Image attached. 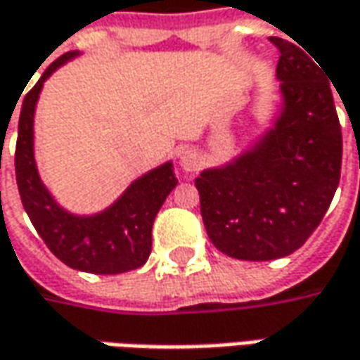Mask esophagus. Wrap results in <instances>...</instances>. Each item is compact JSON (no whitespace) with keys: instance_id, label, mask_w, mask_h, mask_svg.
<instances>
[{"instance_id":"esophagus-1","label":"esophagus","mask_w":360,"mask_h":360,"mask_svg":"<svg viewBox=\"0 0 360 360\" xmlns=\"http://www.w3.org/2000/svg\"><path fill=\"white\" fill-rule=\"evenodd\" d=\"M179 165L185 173H195L199 169V165H201V157H199V153L195 149L185 147V149H181L179 153Z\"/></svg>"}]
</instances>
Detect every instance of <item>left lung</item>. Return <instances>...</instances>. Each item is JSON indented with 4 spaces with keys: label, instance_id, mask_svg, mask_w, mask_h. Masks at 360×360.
Returning <instances> with one entry per match:
<instances>
[{
    "label": "left lung",
    "instance_id": "left-lung-1",
    "mask_svg": "<svg viewBox=\"0 0 360 360\" xmlns=\"http://www.w3.org/2000/svg\"><path fill=\"white\" fill-rule=\"evenodd\" d=\"M271 41L281 51L271 125L195 179L209 239L241 261L295 253L325 217L341 177V125L325 73L301 47Z\"/></svg>",
    "mask_w": 360,
    "mask_h": 360
}]
</instances>
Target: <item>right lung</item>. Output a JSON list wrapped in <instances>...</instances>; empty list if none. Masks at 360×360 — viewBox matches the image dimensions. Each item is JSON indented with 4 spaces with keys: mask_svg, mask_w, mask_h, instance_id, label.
I'll return each mask as SVG.
<instances>
[{
    "mask_svg": "<svg viewBox=\"0 0 360 360\" xmlns=\"http://www.w3.org/2000/svg\"><path fill=\"white\" fill-rule=\"evenodd\" d=\"M79 56L81 51L63 53L25 95L19 113L15 177L27 217L59 261L85 273L117 275L139 269L149 259L153 221L177 187V177L169 159L131 181L113 203L97 213H73L47 189L35 159V107L45 81Z\"/></svg>",
    "mask_w": 360,
    "mask_h": 360,
    "instance_id": "add662e5",
    "label": "right lung"
}]
</instances>
